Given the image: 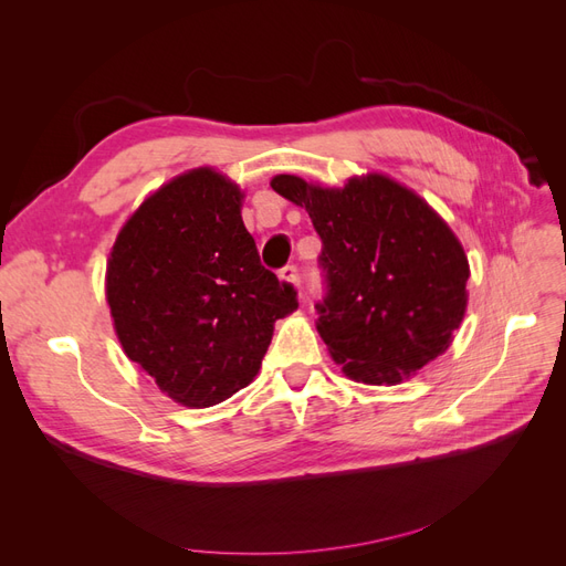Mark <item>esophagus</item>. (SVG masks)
Returning <instances> with one entry per match:
<instances>
[{"label":"esophagus","instance_id":"1","mask_svg":"<svg viewBox=\"0 0 566 566\" xmlns=\"http://www.w3.org/2000/svg\"><path fill=\"white\" fill-rule=\"evenodd\" d=\"M281 279H285L287 283H293V285L300 287V269H297V264H285L281 269Z\"/></svg>","mask_w":566,"mask_h":566}]
</instances>
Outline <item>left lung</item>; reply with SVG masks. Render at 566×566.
<instances>
[{
	"label": "left lung",
	"mask_w": 566,
	"mask_h": 566,
	"mask_svg": "<svg viewBox=\"0 0 566 566\" xmlns=\"http://www.w3.org/2000/svg\"><path fill=\"white\" fill-rule=\"evenodd\" d=\"M271 188L306 208L321 235L316 328L352 380L397 385L443 354L465 314L468 256L430 205L382 175Z\"/></svg>",
	"instance_id": "left-lung-1"
}]
</instances>
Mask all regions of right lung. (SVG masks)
Returning a JSON list of instances; mask_svg holds the SVG:
<instances>
[{"label":"right lung","mask_w":566,"mask_h":566,"mask_svg":"<svg viewBox=\"0 0 566 566\" xmlns=\"http://www.w3.org/2000/svg\"><path fill=\"white\" fill-rule=\"evenodd\" d=\"M241 188L210 167L153 193L119 231L106 297L125 354L191 408L252 382L297 290L262 266Z\"/></svg>","instance_id":"1"}]
</instances>
